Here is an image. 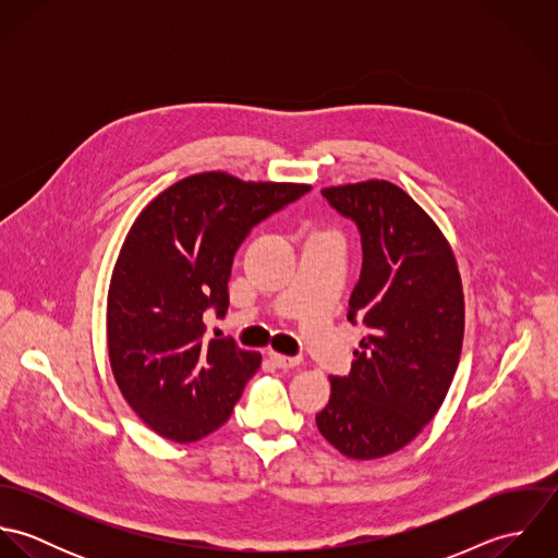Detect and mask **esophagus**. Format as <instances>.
<instances>
[{
    "label": "esophagus",
    "instance_id": "1",
    "mask_svg": "<svg viewBox=\"0 0 558 558\" xmlns=\"http://www.w3.org/2000/svg\"><path fill=\"white\" fill-rule=\"evenodd\" d=\"M268 356L281 369H290V367H296L301 363L299 356H286V354H279V352H268Z\"/></svg>",
    "mask_w": 558,
    "mask_h": 558
}]
</instances>
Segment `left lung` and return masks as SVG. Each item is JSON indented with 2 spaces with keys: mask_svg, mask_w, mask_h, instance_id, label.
<instances>
[{
  "mask_svg": "<svg viewBox=\"0 0 558 558\" xmlns=\"http://www.w3.org/2000/svg\"><path fill=\"white\" fill-rule=\"evenodd\" d=\"M322 197L359 230L348 319L367 335L350 374L330 376L316 423L339 453L374 460L405 447L445 401L462 352V281L440 230L396 184L330 186Z\"/></svg>",
  "mask_w": 558,
  "mask_h": 558,
  "instance_id": "left-lung-1",
  "label": "left lung"
}]
</instances>
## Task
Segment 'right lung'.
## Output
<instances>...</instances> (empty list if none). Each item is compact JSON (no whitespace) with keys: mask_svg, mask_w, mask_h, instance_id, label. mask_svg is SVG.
<instances>
[{"mask_svg":"<svg viewBox=\"0 0 558 558\" xmlns=\"http://www.w3.org/2000/svg\"><path fill=\"white\" fill-rule=\"evenodd\" d=\"M307 191L208 171L162 191L133 223L107 296L109 361L124 399L162 438L195 442L230 418L262 354L232 337L206 339L204 319L226 316L251 230Z\"/></svg>","mask_w":558,"mask_h":558,"instance_id":"right-lung-1","label":"right lung"}]
</instances>
